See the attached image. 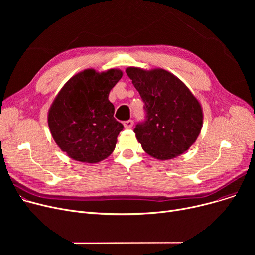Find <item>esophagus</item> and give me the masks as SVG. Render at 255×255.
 Masks as SVG:
<instances>
[{
	"mask_svg": "<svg viewBox=\"0 0 255 255\" xmlns=\"http://www.w3.org/2000/svg\"><path fill=\"white\" fill-rule=\"evenodd\" d=\"M124 127L125 128H131L133 126V121L132 120H128V121H125V122L123 123Z\"/></svg>",
	"mask_w": 255,
	"mask_h": 255,
	"instance_id": "esophagus-1",
	"label": "esophagus"
}]
</instances>
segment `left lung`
Listing matches in <instances>:
<instances>
[{
    "instance_id": "1",
    "label": "left lung",
    "mask_w": 255,
    "mask_h": 255,
    "mask_svg": "<svg viewBox=\"0 0 255 255\" xmlns=\"http://www.w3.org/2000/svg\"><path fill=\"white\" fill-rule=\"evenodd\" d=\"M126 73L144 102L146 120L134 129L143 151L162 161L185 153L203 128L202 105L192 92L162 68L128 67Z\"/></svg>"
}]
</instances>
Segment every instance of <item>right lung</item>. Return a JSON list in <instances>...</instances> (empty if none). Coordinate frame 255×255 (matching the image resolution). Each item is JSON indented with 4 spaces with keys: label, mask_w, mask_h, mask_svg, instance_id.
I'll list each match as a JSON object with an SVG mask.
<instances>
[{
    "label": "right lung",
    "mask_w": 255,
    "mask_h": 255,
    "mask_svg": "<svg viewBox=\"0 0 255 255\" xmlns=\"http://www.w3.org/2000/svg\"><path fill=\"white\" fill-rule=\"evenodd\" d=\"M123 76L112 68L85 69L73 75L53 99L47 114L51 136L75 161L97 163L115 150L123 125L114 118L111 90Z\"/></svg>",
    "instance_id": "add662e5"
}]
</instances>
